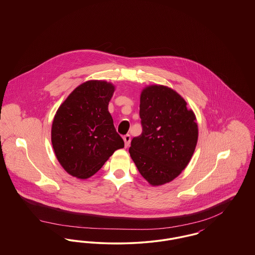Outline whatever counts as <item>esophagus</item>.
I'll return each mask as SVG.
<instances>
[{
    "instance_id": "esophagus-1",
    "label": "esophagus",
    "mask_w": 255,
    "mask_h": 255,
    "mask_svg": "<svg viewBox=\"0 0 255 255\" xmlns=\"http://www.w3.org/2000/svg\"><path fill=\"white\" fill-rule=\"evenodd\" d=\"M123 140L125 142V147H128L130 145V142H131V135L129 133L123 135Z\"/></svg>"
}]
</instances>
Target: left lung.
I'll use <instances>...</instances> for the list:
<instances>
[{
    "instance_id": "left-lung-1",
    "label": "left lung",
    "mask_w": 255,
    "mask_h": 255,
    "mask_svg": "<svg viewBox=\"0 0 255 255\" xmlns=\"http://www.w3.org/2000/svg\"><path fill=\"white\" fill-rule=\"evenodd\" d=\"M186 105L177 92L166 86H148L141 92L142 133L132 139L129 153L151 185L174 180L194 153L198 125L193 111Z\"/></svg>"
}]
</instances>
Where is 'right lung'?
Instances as JSON below:
<instances>
[{"label":"right lung","instance_id":"right-lung-1","mask_svg":"<svg viewBox=\"0 0 255 255\" xmlns=\"http://www.w3.org/2000/svg\"><path fill=\"white\" fill-rule=\"evenodd\" d=\"M115 86L90 80L78 86L61 104L51 126V143L62 167L78 179H88L124 141L108 111Z\"/></svg>","mask_w":255,"mask_h":255}]
</instances>
